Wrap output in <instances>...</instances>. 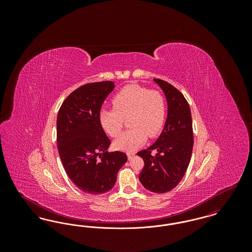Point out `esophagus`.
Wrapping results in <instances>:
<instances>
[{"label": "esophagus", "mask_w": 252, "mask_h": 252, "mask_svg": "<svg viewBox=\"0 0 252 252\" xmlns=\"http://www.w3.org/2000/svg\"><path fill=\"white\" fill-rule=\"evenodd\" d=\"M126 155H127V158H128V159H131L132 158L135 156V153H134V152H128V153H127Z\"/></svg>", "instance_id": "obj_1"}]
</instances>
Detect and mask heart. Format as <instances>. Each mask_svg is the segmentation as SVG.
Wrapping results in <instances>:
<instances>
[{
    "label": "heart",
    "mask_w": 252,
    "mask_h": 252,
    "mask_svg": "<svg viewBox=\"0 0 252 252\" xmlns=\"http://www.w3.org/2000/svg\"><path fill=\"white\" fill-rule=\"evenodd\" d=\"M111 103L114 109H102L99 113L102 128L109 136L116 137L126 118L131 127L113 142V146L118 150H136L145 143L147 136L157 137L164 126L166 102L157 91H149L139 85H127L114 95Z\"/></svg>",
    "instance_id": "b5f03b06"
}]
</instances>
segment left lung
Returning a JSON list of instances; mask_svg holds the SVG:
<instances>
[{
  "instance_id": "1",
  "label": "left lung",
  "mask_w": 252,
  "mask_h": 252,
  "mask_svg": "<svg viewBox=\"0 0 252 252\" xmlns=\"http://www.w3.org/2000/svg\"><path fill=\"white\" fill-rule=\"evenodd\" d=\"M167 100V118L156 142L146 150L137 153L144 161L139 180L148 191L158 193L174 189L189 166L192 157L193 135L192 115L185 97L174 86L154 79ZM157 153L153 157L151 152Z\"/></svg>"
}]
</instances>
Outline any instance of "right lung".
<instances>
[{
  "mask_svg": "<svg viewBox=\"0 0 252 252\" xmlns=\"http://www.w3.org/2000/svg\"><path fill=\"white\" fill-rule=\"evenodd\" d=\"M112 81L83 85L62 103L57 119L60 159L68 177L81 191L108 192L127 157L108 152L110 141L99 122L101 107L113 91Z\"/></svg>",
  "mask_w": 252,
  "mask_h": 252,
  "instance_id": "obj_1",
  "label": "right lung"
}]
</instances>
